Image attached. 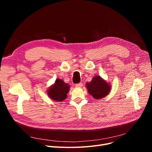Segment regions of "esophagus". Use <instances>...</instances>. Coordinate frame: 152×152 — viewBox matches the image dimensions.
<instances>
[{"mask_svg": "<svg viewBox=\"0 0 152 152\" xmlns=\"http://www.w3.org/2000/svg\"><path fill=\"white\" fill-rule=\"evenodd\" d=\"M83 86V83H81L75 84V86L77 87H82Z\"/></svg>", "mask_w": 152, "mask_h": 152, "instance_id": "obj_1", "label": "esophagus"}]
</instances>
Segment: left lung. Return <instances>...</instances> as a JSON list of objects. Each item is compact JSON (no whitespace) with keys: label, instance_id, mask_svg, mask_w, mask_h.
<instances>
[{"label":"left lung","instance_id":"8db88e82","mask_svg":"<svg viewBox=\"0 0 152 152\" xmlns=\"http://www.w3.org/2000/svg\"><path fill=\"white\" fill-rule=\"evenodd\" d=\"M86 84L88 92L97 100L106 97L111 88L108 83L98 75L94 76L90 83H87Z\"/></svg>","mask_w":152,"mask_h":152}]
</instances>
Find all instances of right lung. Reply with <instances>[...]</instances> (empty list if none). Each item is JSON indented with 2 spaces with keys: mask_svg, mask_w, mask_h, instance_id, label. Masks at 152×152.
<instances>
[{
  "mask_svg": "<svg viewBox=\"0 0 152 152\" xmlns=\"http://www.w3.org/2000/svg\"><path fill=\"white\" fill-rule=\"evenodd\" d=\"M69 87L68 84L57 78L55 83L47 90L48 96L54 101L62 102L67 97V94L69 91Z\"/></svg>",
  "mask_w": 152,
  "mask_h": 152,
  "instance_id": "1",
  "label": "right lung"
}]
</instances>
